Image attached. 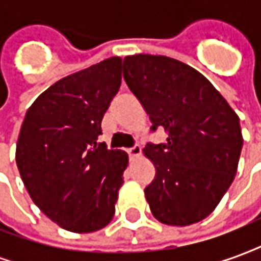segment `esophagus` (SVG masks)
Wrapping results in <instances>:
<instances>
[{
    "instance_id": "34e87169",
    "label": "esophagus",
    "mask_w": 261,
    "mask_h": 261,
    "mask_svg": "<svg viewBox=\"0 0 261 261\" xmlns=\"http://www.w3.org/2000/svg\"><path fill=\"white\" fill-rule=\"evenodd\" d=\"M127 153H128L130 156H133V158H134V156H138V155L141 153V147H140V145H134L133 148H128V149H127Z\"/></svg>"
}]
</instances>
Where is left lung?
I'll use <instances>...</instances> for the list:
<instances>
[{
    "label": "left lung",
    "instance_id": "obj_1",
    "mask_svg": "<svg viewBox=\"0 0 261 261\" xmlns=\"http://www.w3.org/2000/svg\"><path fill=\"white\" fill-rule=\"evenodd\" d=\"M123 76L165 144L148 142L155 179L145 187L153 217L186 226L213 213L235 179L243 138L239 117L210 81L166 56L136 54Z\"/></svg>",
    "mask_w": 261,
    "mask_h": 261
}]
</instances>
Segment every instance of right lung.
Segmentation results:
<instances>
[{
  "label": "right lung",
  "instance_id": "right-lung-1",
  "mask_svg": "<svg viewBox=\"0 0 261 261\" xmlns=\"http://www.w3.org/2000/svg\"><path fill=\"white\" fill-rule=\"evenodd\" d=\"M121 84V59L82 69L43 92L26 112L16 166L29 196L71 232L105 228L114 215L128 155L97 142Z\"/></svg>",
  "mask_w": 261,
  "mask_h": 261
}]
</instances>
